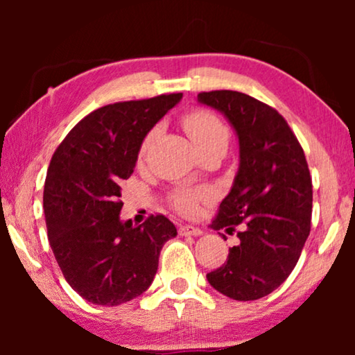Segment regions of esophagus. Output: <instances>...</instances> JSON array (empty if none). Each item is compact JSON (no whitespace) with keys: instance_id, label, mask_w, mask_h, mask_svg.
Wrapping results in <instances>:
<instances>
[{"instance_id":"esophagus-1","label":"esophagus","mask_w":355,"mask_h":355,"mask_svg":"<svg viewBox=\"0 0 355 355\" xmlns=\"http://www.w3.org/2000/svg\"><path fill=\"white\" fill-rule=\"evenodd\" d=\"M179 234H181V236H200L202 234V230L186 225V226L179 227Z\"/></svg>"}]
</instances>
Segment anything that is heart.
Masks as SVG:
<instances>
[{
    "label": "heart",
    "mask_w": 355,
    "mask_h": 355,
    "mask_svg": "<svg viewBox=\"0 0 355 355\" xmlns=\"http://www.w3.org/2000/svg\"><path fill=\"white\" fill-rule=\"evenodd\" d=\"M182 125L186 132L191 137L192 144L196 145L198 153L203 152L205 148H210L213 145H220L227 142V129L226 125L221 123V119L211 111L207 110H193L182 118ZM155 135H157V129H152L145 135L142 145L139 150V158L142 159L147 155L150 144L153 142ZM211 197V191L207 187H178L171 192V205L176 208L178 211L184 213V215H191L197 210L198 203L207 202Z\"/></svg>",
    "instance_id": "1"
}]
</instances>
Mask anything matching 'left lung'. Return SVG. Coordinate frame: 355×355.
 I'll list each match as a JSON object with an SVG mask.
<instances>
[{
  "label": "left lung",
  "instance_id": "1",
  "mask_svg": "<svg viewBox=\"0 0 355 355\" xmlns=\"http://www.w3.org/2000/svg\"><path fill=\"white\" fill-rule=\"evenodd\" d=\"M221 111L239 137V171L220 203L215 230L232 234L227 260L207 275L218 293L255 300L273 293L297 263L310 234L312 178L304 150L278 111L234 90L198 94ZM225 237V236H223Z\"/></svg>",
  "mask_w": 355,
  "mask_h": 355
}]
</instances>
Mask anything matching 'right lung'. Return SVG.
Instances as JSON below:
<instances>
[{"instance_id": "obj_1", "label": "right lung", "mask_w": 355, "mask_h": 355, "mask_svg": "<svg viewBox=\"0 0 355 355\" xmlns=\"http://www.w3.org/2000/svg\"><path fill=\"white\" fill-rule=\"evenodd\" d=\"M181 98L169 94L101 106L53 155L43 191L48 241L67 283L92 304L114 307L145 293L164 242L178 234L164 215L135 227L123 223L119 197L145 135Z\"/></svg>"}]
</instances>
